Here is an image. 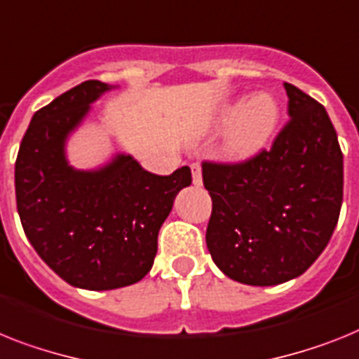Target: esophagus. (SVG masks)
<instances>
[{"instance_id": "1", "label": "esophagus", "mask_w": 359, "mask_h": 359, "mask_svg": "<svg viewBox=\"0 0 359 359\" xmlns=\"http://www.w3.org/2000/svg\"><path fill=\"white\" fill-rule=\"evenodd\" d=\"M191 179H194L195 186L203 184V170H201V164H191Z\"/></svg>"}]
</instances>
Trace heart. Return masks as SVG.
<instances>
[{"label":"heart","instance_id":"1","mask_svg":"<svg viewBox=\"0 0 359 359\" xmlns=\"http://www.w3.org/2000/svg\"><path fill=\"white\" fill-rule=\"evenodd\" d=\"M281 122V107L270 93L241 96L228 102L215 116V129L226 131L224 155L245 162L263 153Z\"/></svg>","mask_w":359,"mask_h":359}]
</instances>
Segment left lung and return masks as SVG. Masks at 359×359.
<instances>
[{"mask_svg":"<svg viewBox=\"0 0 359 359\" xmlns=\"http://www.w3.org/2000/svg\"><path fill=\"white\" fill-rule=\"evenodd\" d=\"M288 123L270 151L203 164L213 210L206 245L224 276L273 287L306 272L338 224L343 155L321 104L285 82Z\"/></svg>","mask_w":359,"mask_h":359,"instance_id":"1","label":"left lung"}]
</instances>
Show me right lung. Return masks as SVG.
Masks as SVG:
<instances>
[{"label": "right lung", "instance_id": "add662e5", "mask_svg": "<svg viewBox=\"0 0 359 359\" xmlns=\"http://www.w3.org/2000/svg\"><path fill=\"white\" fill-rule=\"evenodd\" d=\"M118 86L87 80L36 111L16 158V203L27 239L50 270L83 290H114L153 266L156 239L180 189L182 165L149 173L131 155L114 153L95 170H76L67 140L102 95Z\"/></svg>", "mask_w": 359, "mask_h": 359}]
</instances>
